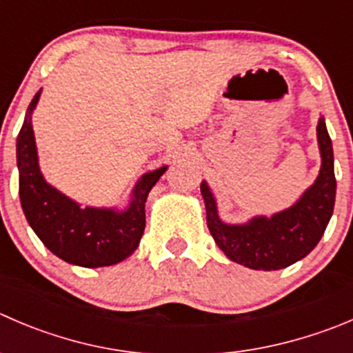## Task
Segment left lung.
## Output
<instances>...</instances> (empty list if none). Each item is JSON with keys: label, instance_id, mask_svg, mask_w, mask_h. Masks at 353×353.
I'll return each instance as SVG.
<instances>
[{"label": "left lung", "instance_id": "obj_1", "mask_svg": "<svg viewBox=\"0 0 353 353\" xmlns=\"http://www.w3.org/2000/svg\"><path fill=\"white\" fill-rule=\"evenodd\" d=\"M317 143L323 163L316 183L293 207L271 217L259 215L245 224H225L219 217L210 188L201 181L208 231L229 260L255 271H278L299 262L316 248L333 215L336 196L333 145L324 117L317 124Z\"/></svg>", "mask_w": 353, "mask_h": 353}]
</instances>
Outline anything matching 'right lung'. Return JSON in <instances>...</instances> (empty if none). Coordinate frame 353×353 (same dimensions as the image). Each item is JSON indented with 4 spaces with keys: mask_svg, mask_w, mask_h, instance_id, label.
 I'll return each mask as SVG.
<instances>
[{
    "mask_svg": "<svg viewBox=\"0 0 353 353\" xmlns=\"http://www.w3.org/2000/svg\"><path fill=\"white\" fill-rule=\"evenodd\" d=\"M39 97L41 91H37L17 138L19 194L27 222L44 246L65 262L91 269L122 262L138 248L146 224V198L167 165L143 174L125 210L82 208L48 184L41 174L30 122Z\"/></svg>",
    "mask_w": 353,
    "mask_h": 353,
    "instance_id": "right-lung-1",
    "label": "right lung"
}]
</instances>
